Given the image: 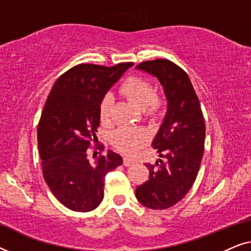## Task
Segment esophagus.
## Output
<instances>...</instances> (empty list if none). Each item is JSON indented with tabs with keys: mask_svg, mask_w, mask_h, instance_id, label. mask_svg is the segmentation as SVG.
<instances>
[{
	"mask_svg": "<svg viewBox=\"0 0 251 251\" xmlns=\"http://www.w3.org/2000/svg\"><path fill=\"white\" fill-rule=\"evenodd\" d=\"M133 163H135V160L130 159V157H125V159H123V166H125V167L132 166Z\"/></svg>",
	"mask_w": 251,
	"mask_h": 251,
	"instance_id": "esophagus-1",
	"label": "esophagus"
}]
</instances>
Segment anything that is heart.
Segmentation results:
<instances>
[{"instance_id": "heart-1", "label": "heart", "mask_w": 251, "mask_h": 251, "mask_svg": "<svg viewBox=\"0 0 251 251\" xmlns=\"http://www.w3.org/2000/svg\"><path fill=\"white\" fill-rule=\"evenodd\" d=\"M120 92L137 107L143 109L147 116H154L161 111L163 98L154 92V85L142 77H128L120 87ZM114 99L111 94H106L99 105V115L102 123H111ZM147 140L145 130L132 126H123L112 136V143L123 153L131 154Z\"/></svg>"}]
</instances>
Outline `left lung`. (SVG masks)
I'll return each mask as SVG.
<instances>
[{"label": "left lung", "mask_w": 251, "mask_h": 251, "mask_svg": "<svg viewBox=\"0 0 251 251\" xmlns=\"http://www.w3.org/2000/svg\"><path fill=\"white\" fill-rule=\"evenodd\" d=\"M137 68L157 77L168 100L167 114L153 140L161 159L146 163L149 180L136 188L144 207L162 210L179 202L193 186L203 156L204 119L190 77L179 66L155 59Z\"/></svg>", "instance_id": "left-lung-1"}]
</instances>
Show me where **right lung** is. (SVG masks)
I'll list each match as a JSON object with an SVG mask.
<instances>
[{"mask_svg":"<svg viewBox=\"0 0 251 251\" xmlns=\"http://www.w3.org/2000/svg\"><path fill=\"white\" fill-rule=\"evenodd\" d=\"M132 65H76L58 77L48 96L37 126L42 173L57 200L71 210L97 208L104 199L106 174L122 164L112 151L90 161L87 150L92 140L98 142L102 97Z\"/></svg>","mask_w":251,"mask_h":251,"instance_id":"add662e5","label":"right lung"}]
</instances>
